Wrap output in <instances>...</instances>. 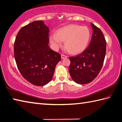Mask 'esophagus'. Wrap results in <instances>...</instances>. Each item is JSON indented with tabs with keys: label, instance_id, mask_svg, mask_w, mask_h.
<instances>
[{
	"label": "esophagus",
	"instance_id": "esophagus-1",
	"mask_svg": "<svg viewBox=\"0 0 122 122\" xmlns=\"http://www.w3.org/2000/svg\"><path fill=\"white\" fill-rule=\"evenodd\" d=\"M67 57V56H65V55H64L63 54H61V59H64V58H66Z\"/></svg>",
	"mask_w": 122,
	"mask_h": 122
}]
</instances>
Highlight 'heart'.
Listing matches in <instances>:
<instances>
[{
    "label": "heart",
    "instance_id": "heart-1",
    "mask_svg": "<svg viewBox=\"0 0 122 122\" xmlns=\"http://www.w3.org/2000/svg\"><path fill=\"white\" fill-rule=\"evenodd\" d=\"M91 37L89 29L86 26L71 24L58 29L56 34H51L50 42L55 49L61 46L65 41V47L73 54L84 51L89 45Z\"/></svg>",
    "mask_w": 122,
    "mask_h": 122
}]
</instances>
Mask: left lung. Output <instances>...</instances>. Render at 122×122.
Here are the masks:
<instances>
[{"label":"left lung","mask_w":122,"mask_h":122,"mask_svg":"<svg viewBox=\"0 0 122 122\" xmlns=\"http://www.w3.org/2000/svg\"><path fill=\"white\" fill-rule=\"evenodd\" d=\"M93 34L86 50L79 55L70 57L69 72L72 80L80 84L89 83L97 76L104 64L106 41L102 31L92 23Z\"/></svg>","instance_id":"left-lung-1"}]
</instances>
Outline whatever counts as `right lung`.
Here are the masks:
<instances>
[{"label":"right lung","instance_id":"1","mask_svg":"<svg viewBox=\"0 0 122 122\" xmlns=\"http://www.w3.org/2000/svg\"><path fill=\"white\" fill-rule=\"evenodd\" d=\"M49 29L43 20H36L22 27L15 39L14 57L20 74L34 86H43L51 81L61 55L49 44Z\"/></svg>","mask_w":122,"mask_h":122}]
</instances>
